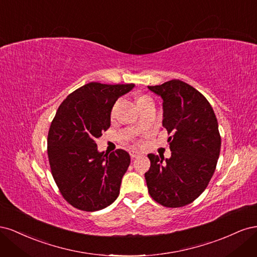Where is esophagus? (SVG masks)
<instances>
[{
    "label": "esophagus",
    "mask_w": 257,
    "mask_h": 257,
    "mask_svg": "<svg viewBox=\"0 0 257 257\" xmlns=\"http://www.w3.org/2000/svg\"><path fill=\"white\" fill-rule=\"evenodd\" d=\"M130 155H131L132 159H136V158H138V157H141L142 153H139V152H137V151L132 150V151H130Z\"/></svg>",
    "instance_id": "obj_1"
}]
</instances>
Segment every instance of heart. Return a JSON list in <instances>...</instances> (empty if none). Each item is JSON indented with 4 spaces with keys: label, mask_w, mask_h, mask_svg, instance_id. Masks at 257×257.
<instances>
[{
    "label": "heart",
    "mask_w": 257,
    "mask_h": 257,
    "mask_svg": "<svg viewBox=\"0 0 257 257\" xmlns=\"http://www.w3.org/2000/svg\"><path fill=\"white\" fill-rule=\"evenodd\" d=\"M148 98H150L149 96H147V95H142V96H139L138 97V104L141 103V102H143V100H145V99H148ZM116 106H118V102H116L113 106H112V108H111V112H110V115H111V118H113L114 116V114H115V110H116Z\"/></svg>",
    "instance_id": "b5f03b06"
}]
</instances>
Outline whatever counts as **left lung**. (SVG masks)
Masks as SVG:
<instances>
[{"label":"left lung","instance_id":"8db88e82","mask_svg":"<svg viewBox=\"0 0 257 257\" xmlns=\"http://www.w3.org/2000/svg\"><path fill=\"white\" fill-rule=\"evenodd\" d=\"M149 90L163 98V127L172 157L148 154V192L160 205L179 208L193 203L209 184L221 150V136L211 105L199 91L179 79Z\"/></svg>","mask_w":257,"mask_h":257}]
</instances>
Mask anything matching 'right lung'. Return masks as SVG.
Instances as JSON below:
<instances>
[{
    "label": "right lung",
    "mask_w": 257,
    "mask_h": 257,
    "mask_svg": "<svg viewBox=\"0 0 257 257\" xmlns=\"http://www.w3.org/2000/svg\"><path fill=\"white\" fill-rule=\"evenodd\" d=\"M134 83L90 82L71 93L51 122L47 152L51 174L62 196L82 211H97L119 196L130 154L116 149L99 153L95 139L110 126L115 100Z\"/></svg>",
    "instance_id": "right-lung-1"
}]
</instances>
